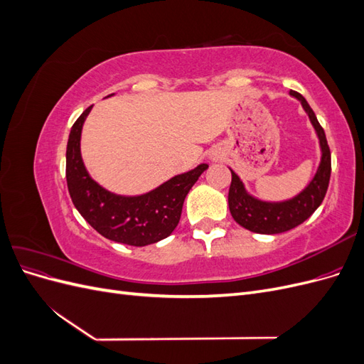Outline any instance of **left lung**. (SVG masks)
<instances>
[{
	"label": "left lung",
	"instance_id": "8db88e82",
	"mask_svg": "<svg viewBox=\"0 0 364 364\" xmlns=\"http://www.w3.org/2000/svg\"><path fill=\"white\" fill-rule=\"evenodd\" d=\"M290 94L299 98L317 132L322 147L321 167H318L314 179L299 196L282 203H266L253 199L252 196L245 191L243 182L232 171V182H230L228 196L229 211L238 225L257 234L287 232V230L304 223L323 202L329 185V178H331V151H329L323 127L318 124L316 114L313 112L310 105L306 103L305 98L296 91H291Z\"/></svg>",
	"mask_w": 364,
	"mask_h": 364
}]
</instances>
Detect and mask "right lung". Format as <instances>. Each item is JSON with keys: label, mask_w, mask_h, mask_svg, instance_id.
<instances>
[{"label": "right lung", "mask_w": 364, "mask_h": 364, "mask_svg": "<svg viewBox=\"0 0 364 364\" xmlns=\"http://www.w3.org/2000/svg\"><path fill=\"white\" fill-rule=\"evenodd\" d=\"M91 107L75 119L67 146V183L77 211L98 234L117 243L141 247L167 238L179 223L186 194L208 165L174 176L144 196L109 193L90 178L80 156L82 126Z\"/></svg>", "instance_id": "right-lung-1"}]
</instances>
